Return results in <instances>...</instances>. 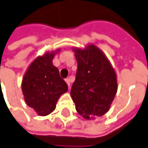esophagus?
<instances>
[{
  "mask_svg": "<svg viewBox=\"0 0 148 148\" xmlns=\"http://www.w3.org/2000/svg\"><path fill=\"white\" fill-rule=\"evenodd\" d=\"M66 83H67V85H68V87H70V78H66Z\"/></svg>",
  "mask_w": 148,
  "mask_h": 148,
  "instance_id": "obj_1",
  "label": "esophagus"
}]
</instances>
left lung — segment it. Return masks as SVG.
I'll list each match as a JSON object with an SVG mask.
<instances>
[{"label":"left lung","instance_id":"obj_1","mask_svg":"<svg viewBox=\"0 0 148 148\" xmlns=\"http://www.w3.org/2000/svg\"><path fill=\"white\" fill-rule=\"evenodd\" d=\"M73 50L78 69L70 95L76 110L87 120L103 116L109 110L117 91L116 73L95 45Z\"/></svg>","mask_w":148,"mask_h":148}]
</instances>
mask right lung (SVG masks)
Listing matches in <instances>:
<instances>
[{
  "mask_svg": "<svg viewBox=\"0 0 148 148\" xmlns=\"http://www.w3.org/2000/svg\"><path fill=\"white\" fill-rule=\"evenodd\" d=\"M58 52L59 49L36 57L23 78L22 91L25 102L40 116H47L53 112L59 97L68 91L66 82L53 65V57Z\"/></svg>",
  "mask_w": 148,
  "mask_h": 148,
  "instance_id": "1",
  "label": "right lung"
}]
</instances>
